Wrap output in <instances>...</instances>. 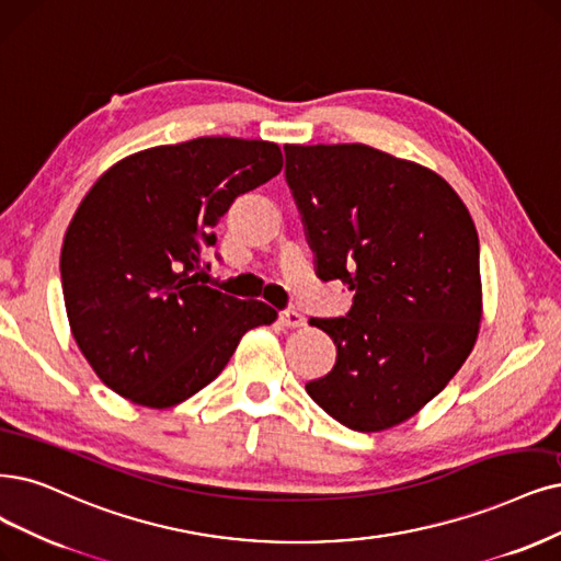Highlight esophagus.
Wrapping results in <instances>:
<instances>
[{
  "label": "esophagus",
  "mask_w": 561,
  "mask_h": 561,
  "mask_svg": "<svg viewBox=\"0 0 561 561\" xmlns=\"http://www.w3.org/2000/svg\"><path fill=\"white\" fill-rule=\"evenodd\" d=\"M279 321H282V325H286V328H300V325H305V317L298 314V312H294V309H286V312H282V314H279Z\"/></svg>",
  "instance_id": "1"
}]
</instances>
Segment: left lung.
I'll list each match as a JSON object with an SVG mask.
<instances>
[{
	"instance_id": "left-lung-1",
	"label": "left lung",
	"mask_w": 561,
	"mask_h": 561,
	"mask_svg": "<svg viewBox=\"0 0 561 561\" xmlns=\"http://www.w3.org/2000/svg\"><path fill=\"white\" fill-rule=\"evenodd\" d=\"M286 180L321 279L354 305L312 319L337 363L305 388L356 432L409 421L458 375L479 337V233L458 192L427 165L363 142L284 145Z\"/></svg>"
}]
</instances>
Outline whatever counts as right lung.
<instances>
[{
	"mask_svg": "<svg viewBox=\"0 0 561 561\" xmlns=\"http://www.w3.org/2000/svg\"><path fill=\"white\" fill-rule=\"evenodd\" d=\"M282 165L277 142L203 136L119 159L80 201L61 288L78 348L117 396L175 407L219 377L247 330L277 319L261 300L207 286L201 247Z\"/></svg>",
	"mask_w": 561,
	"mask_h": 561,
	"instance_id": "right-lung-1",
	"label": "right lung"
}]
</instances>
